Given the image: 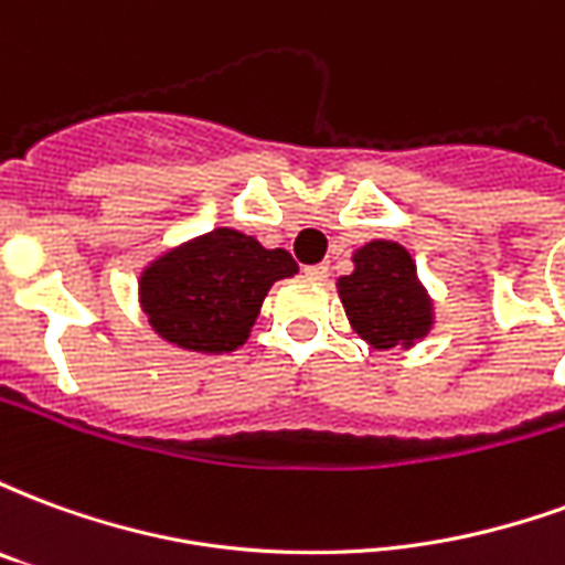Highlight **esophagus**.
<instances>
[{"instance_id": "1", "label": "esophagus", "mask_w": 565, "mask_h": 565, "mask_svg": "<svg viewBox=\"0 0 565 565\" xmlns=\"http://www.w3.org/2000/svg\"><path fill=\"white\" fill-rule=\"evenodd\" d=\"M306 275L311 281H327L330 278V266L327 263H318V266H306Z\"/></svg>"}]
</instances>
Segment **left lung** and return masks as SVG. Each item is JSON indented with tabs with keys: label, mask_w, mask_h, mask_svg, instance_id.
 I'll list each match as a JSON object with an SVG mask.
<instances>
[{
	"label": "left lung",
	"mask_w": 565,
	"mask_h": 565,
	"mask_svg": "<svg viewBox=\"0 0 565 565\" xmlns=\"http://www.w3.org/2000/svg\"><path fill=\"white\" fill-rule=\"evenodd\" d=\"M354 263L356 269L339 278L351 327L375 348L424 339L433 311L408 250L396 242H369L356 250Z\"/></svg>",
	"instance_id": "8db88e82"
}]
</instances>
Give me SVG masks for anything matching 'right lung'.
Returning a JSON list of instances; mask_svg holds the SVG:
<instances>
[{"label": "right lung", "instance_id": "add662e5", "mask_svg": "<svg viewBox=\"0 0 565 565\" xmlns=\"http://www.w3.org/2000/svg\"><path fill=\"white\" fill-rule=\"evenodd\" d=\"M290 275L296 263L284 247L269 250L245 233L211 230L150 263L141 306L166 342L230 354L245 344L271 284Z\"/></svg>", "mask_w": 565, "mask_h": 565}]
</instances>
